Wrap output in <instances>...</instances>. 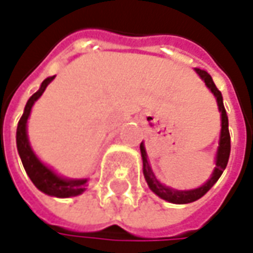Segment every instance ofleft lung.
Wrapping results in <instances>:
<instances>
[{"label": "left lung", "mask_w": 253, "mask_h": 253, "mask_svg": "<svg viewBox=\"0 0 253 253\" xmlns=\"http://www.w3.org/2000/svg\"><path fill=\"white\" fill-rule=\"evenodd\" d=\"M195 71H196L198 75L201 76L202 81H205V83H206V86L210 89V91L214 94V97L217 100L218 110L221 113V132H220V142H218L217 154H216V167H214V171H213V174H211L209 181L206 184H203L202 186H199V188L191 189V191H177V189H172V188L163 185L162 182L154 177L153 171L150 169V164L147 162V154L146 150H145V145H143V142L140 143V153H142V160H143V175H145L147 185H149V188L159 198H162V199L167 202H171V203H177V205L191 203V202L201 199L202 196L206 194L210 188L217 182L218 178L221 177L223 171L227 167L228 157H230V150H231L230 132H228V117H227L224 104H223L221 91L216 87V84L213 82L211 76L206 71L199 69V68H195Z\"/></svg>", "instance_id": "obj_1"}]
</instances>
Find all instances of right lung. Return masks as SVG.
Returning <instances> with one entry per match:
<instances>
[{
    "instance_id": "obj_1",
    "label": "right lung",
    "mask_w": 253,
    "mask_h": 253,
    "mask_svg": "<svg viewBox=\"0 0 253 253\" xmlns=\"http://www.w3.org/2000/svg\"><path fill=\"white\" fill-rule=\"evenodd\" d=\"M55 76H50L47 79H44L40 89L36 91L35 94L28 100L25 111L20 117L19 123H18V129H16V146H18V153L20 156L22 164L25 167V170L28 172L29 178L32 179V182L35 184L37 189H40L42 192L50 196H57V198H71V196H78L84 191V186L87 179H67L57 175L51 169H48L47 166H44L43 163L37 159L35 152L32 150L30 143L28 139V130H26V124L28 118L30 115V110L35 104V101L45 90V87L48 86V83L51 82Z\"/></svg>"
}]
</instances>
